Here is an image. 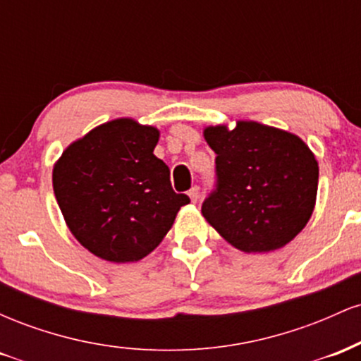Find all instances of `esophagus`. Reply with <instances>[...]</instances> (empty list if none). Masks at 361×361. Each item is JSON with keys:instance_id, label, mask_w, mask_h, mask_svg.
I'll use <instances>...</instances> for the list:
<instances>
[{"instance_id": "1", "label": "esophagus", "mask_w": 361, "mask_h": 361, "mask_svg": "<svg viewBox=\"0 0 361 361\" xmlns=\"http://www.w3.org/2000/svg\"><path fill=\"white\" fill-rule=\"evenodd\" d=\"M188 197L193 204L195 202H198V198H200V188H198V186H192V190L188 192Z\"/></svg>"}]
</instances>
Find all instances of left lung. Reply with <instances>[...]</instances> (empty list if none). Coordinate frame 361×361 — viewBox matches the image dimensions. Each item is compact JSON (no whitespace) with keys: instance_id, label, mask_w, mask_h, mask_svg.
<instances>
[{"instance_id":"8db88e82","label":"left lung","mask_w":361,"mask_h":361,"mask_svg":"<svg viewBox=\"0 0 361 361\" xmlns=\"http://www.w3.org/2000/svg\"><path fill=\"white\" fill-rule=\"evenodd\" d=\"M215 157V190L202 204L207 222L244 252H268L288 244L316 205L319 166L297 135L239 120L233 130L207 127Z\"/></svg>"}]
</instances>
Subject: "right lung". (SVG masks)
Returning a JSON list of instances; mask_svg holds the SVG:
<instances>
[{
	"instance_id": "1",
	"label": "right lung",
	"mask_w": 361,
	"mask_h": 361,
	"mask_svg": "<svg viewBox=\"0 0 361 361\" xmlns=\"http://www.w3.org/2000/svg\"><path fill=\"white\" fill-rule=\"evenodd\" d=\"M159 130L132 118L94 127L68 146L52 171L54 195L74 238L111 263H130L159 246L178 210L169 168L152 154Z\"/></svg>"
}]
</instances>
